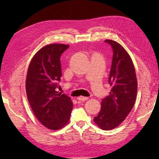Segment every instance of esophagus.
Segmentation results:
<instances>
[{"label": "esophagus", "instance_id": "1", "mask_svg": "<svg viewBox=\"0 0 159 159\" xmlns=\"http://www.w3.org/2000/svg\"><path fill=\"white\" fill-rule=\"evenodd\" d=\"M89 99L88 97H84V96H80V97H78L77 98V100H79V101H85V100H87Z\"/></svg>", "mask_w": 159, "mask_h": 159}]
</instances>
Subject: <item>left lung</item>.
<instances>
[{"label": "left lung", "instance_id": "1", "mask_svg": "<svg viewBox=\"0 0 159 159\" xmlns=\"http://www.w3.org/2000/svg\"><path fill=\"white\" fill-rule=\"evenodd\" d=\"M113 55L109 83L112 86L110 95L101 102V110L93 121L101 129L109 130L126 119L133 109L137 92V80L130 55L122 46L113 40L106 39Z\"/></svg>", "mask_w": 159, "mask_h": 159}]
</instances>
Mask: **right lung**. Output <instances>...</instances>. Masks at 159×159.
Wrapping results in <instances>:
<instances>
[{"instance_id":"obj_1","label":"right lung","mask_w":159,"mask_h":159,"mask_svg":"<svg viewBox=\"0 0 159 159\" xmlns=\"http://www.w3.org/2000/svg\"><path fill=\"white\" fill-rule=\"evenodd\" d=\"M68 45L52 43L43 46L33 57L26 80L28 101L33 113L51 130L63 128L70 120L73 103L56 89L61 77L60 57Z\"/></svg>"}]
</instances>
